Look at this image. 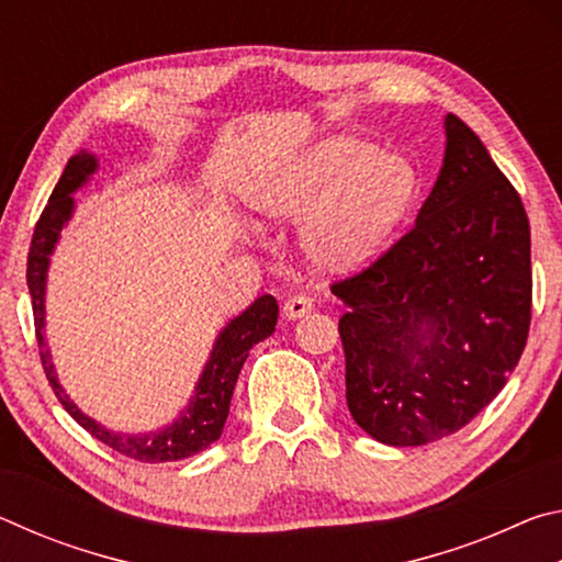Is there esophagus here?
Instances as JSON below:
<instances>
[{
  "label": "esophagus",
  "mask_w": 562,
  "mask_h": 562,
  "mask_svg": "<svg viewBox=\"0 0 562 562\" xmlns=\"http://www.w3.org/2000/svg\"><path fill=\"white\" fill-rule=\"evenodd\" d=\"M312 307H315V304H312L310 297H304V294H294V297L284 302L282 312H284V317H288V319H300V317L307 315V312H312Z\"/></svg>",
  "instance_id": "esophagus-1"
}]
</instances>
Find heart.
<instances>
[{
    "label": "heart",
    "instance_id": "heart-1",
    "mask_svg": "<svg viewBox=\"0 0 562 562\" xmlns=\"http://www.w3.org/2000/svg\"><path fill=\"white\" fill-rule=\"evenodd\" d=\"M416 193L404 158L357 138L319 144L310 156L247 188V205L262 217H304V250L319 268H361L382 250Z\"/></svg>",
    "mask_w": 562,
    "mask_h": 562
}]
</instances>
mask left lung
Wrapping results in <instances>:
<instances>
[{
  "label": "left lung",
  "mask_w": 562,
  "mask_h": 562,
  "mask_svg": "<svg viewBox=\"0 0 562 562\" xmlns=\"http://www.w3.org/2000/svg\"><path fill=\"white\" fill-rule=\"evenodd\" d=\"M443 126L441 173L412 231L331 284L347 304V406L389 446L463 429L506 386L530 329L526 207L459 116Z\"/></svg>",
  "instance_id": "left-lung-1"
}]
</instances>
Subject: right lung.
I'll use <instances>...</instances> for the list:
<instances>
[{"label": "right lung", "mask_w": 562, "mask_h": 562, "mask_svg": "<svg viewBox=\"0 0 562 562\" xmlns=\"http://www.w3.org/2000/svg\"><path fill=\"white\" fill-rule=\"evenodd\" d=\"M97 168V156L89 154V150L76 154L69 164H66L59 183H56L49 203L44 207L40 223L34 227L30 258H26V284H30L32 294L34 327L36 341H40L42 367L56 398H59L66 412L74 416V422L83 426L91 436H97L101 443L111 446L113 451L144 463H168L188 459V456L205 451L213 441L221 439L227 412H231V398L237 374H240L252 345L268 339L274 331V325H278V300H274L272 294H262V297L255 300L243 315L227 322V327L215 339V347L211 351V359H207L201 379H198L193 398H190V404L180 412L173 424L166 426V429L150 434H121L109 431L106 426L93 422L91 416L83 414L81 408L66 396L59 379H56L52 351L46 347L44 337V292L49 258L56 243H59V233L64 231V225L69 223V217L74 213L71 193L87 183L89 176Z\"/></svg>", "instance_id": "right-lung-1"}]
</instances>
